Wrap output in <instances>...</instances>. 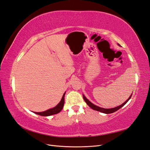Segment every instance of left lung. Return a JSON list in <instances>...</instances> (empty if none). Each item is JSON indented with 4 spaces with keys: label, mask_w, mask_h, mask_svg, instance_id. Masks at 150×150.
<instances>
[{
    "label": "left lung",
    "mask_w": 150,
    "mask_h": 150,
    "mask_svg": "<svg viewBox=\"0 0 150 150\" xmlns=\"http://www.w3.org/2000/svg\"><path fill=\"white\" fill-rule=\"evenodd\" d=\"M119 45V44H118ZM132 96V94L130 95V96L129 98V99H127V100H126V101H125L123 104H122L121 105L118 106L117 107H115V108H110V109H105V108H100V107L99 106H97L94 105V104H93L91 102H90L88 99L85 97V96L83 95V98L84 99V101H86V103L87 104V105L89 106V107H91V108L92 109H93L94 110H96V111H98V112H102V113H106V114H109V113H114L116 112V111H117L118 110H119L120 108H121L122 106H124L128 102V101L129 100V99H130V98H131Z\"/></svg>",
    "instance_id": "left-lung-1"
}]
</instances>
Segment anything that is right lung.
Returning a JSON list of instances; mask_svg holds the SVG:
<instances>
[{"label": "right lung", "instance_id": "right-lung-1", "mask_svg": "<svg viewBox=\"0 0 150 150\" xmlns=\"http://www.w3.org/2000/svg\"><path fill=\"white\" fill-rule=\"evenodd\" d=\"M64 95L65 93H64L62 99H61V101L59 103V104L57 105L56 106H55L54 108L49 109L47 111H45V112H34L35 113L40 115V116H44V117H47V116H50V115H55L59 113L61 110L63 109V106H64Z\"/></svg>", "mask_w": 150, "mask_h": 150}]
</instances>
